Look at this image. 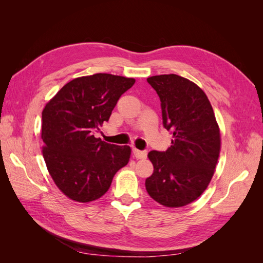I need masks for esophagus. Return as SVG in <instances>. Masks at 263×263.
<instances>
[{
    "label": "esophagus",
    "mask_w": 263,
    "mask_h": 263,
    "mask_svg": "<svg viewBox=\"0 0 263 263\" xmlns=\"http://www.w3.org/2000/svg\"><path fill=\"white\" fill-rule=\"evenodd\" d=\"M133 153H134V156L136 157L137 159H146V157H147V151L146 150H138L136 148H134Z\"/></svg>",
    "instance_id": "1"
}]
</instances>
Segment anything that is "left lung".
Segmentation results:
<instances>
[{"instance_id": "1", "label": "left lung", "mask_w": 263, "mask_h": 263, "mask_svg": "<svg viewBox=\"0 0 263 263\" xmlns=\"http://www.w3.org/2000/svg\"><path fill=\"white\" fill-rule=\"evenodd\" d=\"M161 101L162 121L173 135L165 151H150L154 173L146 190L165 208H182L208 189L220 153V132L204 91L178 74L147 79Z\"/></svg>"}]
</instances>
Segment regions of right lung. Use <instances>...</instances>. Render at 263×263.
Returning a JSON list of instances; mask_svg holds the SVG:
<instances>
[{"mask_svg": "<svg viewBox=\"0 0 263 263\" xmlns=\"http://www.w3.org/2000/svg\"><path fill=\"white\" fill-rule=\"evenodd\" d=\"M135 79L108 73L76 78L43 110V156L54 184L67 197L89 203L104 195L129 161V146L107 144L93 132L107 122Z\"/></svg>", "mask_w": 263, "mask_h": 263, "instance_id": "add662e5", "label": "right lung"}]
</instances>
